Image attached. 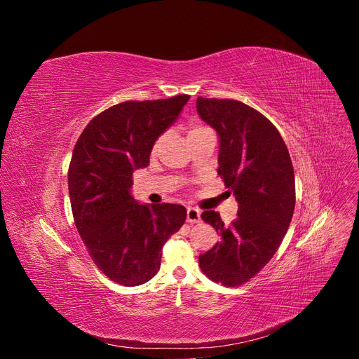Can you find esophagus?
<instances>
[{"label":"esophagus","instance_id":"1","mask_svg":"<svg viewBox=\"0 0 359 359\" xmlns=\"http://www.w3.org/2000/svg\"><path fill=\"white\" fill-rule=\"evenodd\" d=\"M187 222L189 223H199L201 222V211L196 208H187Z\"/></svg>","mask_w":359,"mask_h":359}]
</instances>
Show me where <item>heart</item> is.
Wrapping results in <instances>:
<instances>
[{"label":"heart","mask_w":359,"mask_h":359,"mask_svg":"<svg viewBox=\"0 0 359 359\" xmlns=\"http://www.w3.org/2000/svg\"><path fill=\"white\" fill-rule=\"evenodd\" d=\"M203 130H206V127H202V126H193V127L190 128L189 136H191V135H196V133H199V132H203Z\"/></svg>","instance_id":"obj_1"}]
</instances>
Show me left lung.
<instances>
[{"label":"left lung","instance_id":"1","mask_svg":"<svg viewBox=\"0 0 359 359\" xmlns=\"http://www.w3.org/2000/svg\"><path fill=\"white\" fill-rule=\"evenodd\" d=\"M196 109L220 137L217 172L238 202L229 226L219 212H202L220 241L199 256V266L215 283L240 286L269 262L287 232L295 210L292 160L274 124L248 104L198 97Z\"/></svg>","mask_w":359,"mask_h":359}]
</instances>
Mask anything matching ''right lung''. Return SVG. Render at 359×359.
<instances>
[{
	"label": "right lung",
	"instance_id": "obj_1",
	"mask_svg": "<svg viewBox=\"0 0 359 359\" xmlns=\"http://www.w3.org/2000/svg\"><path fill=\"white\" fill-rule=\"evenodd\" d=\"M189 99L118 103L94 116L74 145L69 166L74 224L97 268L118 285L153 278L163 245L186 222L182 205L137 203L130 189L133 172L149 165L157 137Z\"/></svg>",
	"mask_w": 359,
	"mask_h": 359
}]
</instances>
